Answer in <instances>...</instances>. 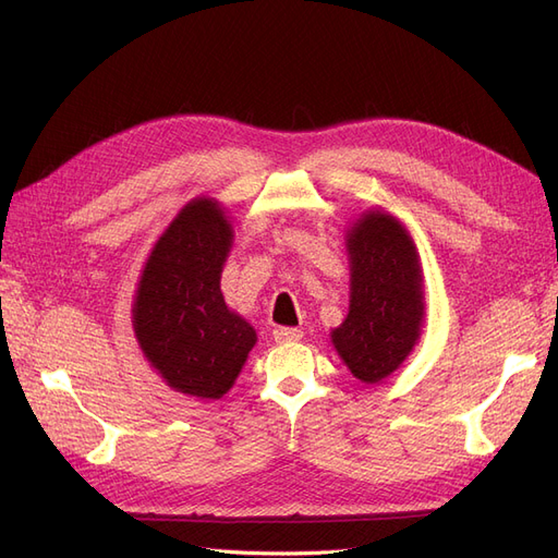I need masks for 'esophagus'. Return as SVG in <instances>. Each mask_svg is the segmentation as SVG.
I'll return each instance as SVG.
<instances>
[{
  "instance_id": "1",
  "label": "esophagus",
  "mask_w": 558,
  "mask_h": 558,
  "mask_svg": "<svg viewBox=\"0 0 558 558\" xmlns=\"http://www.w3.org/2000/svg\"><path fill=\"white\" fill-rule=\"evenodd\" d=\"M272 335H275L277 342H298L300 337H302V330H300V328H283V326H277V328L272 330Z\"/></svg>"
}]
</instances>
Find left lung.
<instances>
[{"label": "left lung", "mask_w": 558, "mask_h": 558, "mask_svg": "<svg viewBox=\"0 0 558 558\" xmlns=\"http://www.w3.org/2000/svg\"><path fill=\"white\" fill-rule=\"evenodd\" d=\"M351 305L332 344L351 375L386 379L418 340L424 320L418 256L393 216L365 214L349 232Z\"/></svg>", "instance_id": "obj_1"}]
</instances>
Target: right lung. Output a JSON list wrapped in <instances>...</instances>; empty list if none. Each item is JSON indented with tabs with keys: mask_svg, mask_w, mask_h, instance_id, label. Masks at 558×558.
Listing matches in <instances>:
<instances>
[{
	"mask_svg": "<svg viewBox=\"0 0 558 558\" xmlns=\"http://www.w3.org/2000/svg\"><path fill=\"white\" fill-rule=\"evenodd\" d=\"M232 228L207 197L191 202L158 240L134 300V332L172 388L221 398L256 344V330L232 314L221 272Z\"/></svg>",
	"mask_w": 558,
	"mask_h": 558,
	"instance_id": "1",
	"label": "right lung"
}]
</instances>
